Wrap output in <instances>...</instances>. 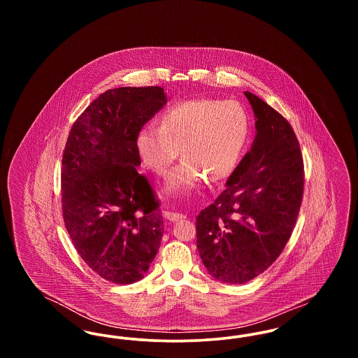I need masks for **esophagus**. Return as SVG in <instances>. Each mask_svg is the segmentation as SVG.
Returning <instances> with one entry per match:
<instances>
[{
	"instance_id": "34e87169",
	"label": "esophagus",
	"mask_w": 358,
	"mask_h": 358,
	"mask_svg": "<svg viewBox=\"0 0 358 358\" xmlns=\"http://www.w3.org/2000/svg\"><path fill=\"white\" fill-rule=\"evenodd\" d=\"M164 217L169 222H178V220H184L185 216L182 213H176V212H171V210H164Z\"/></svg>"
}]
</instances>
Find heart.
I'll return each mask as SVG.
<instances>
[{"label":"heart","instance_id":"1","mask_svg":"<svg viewBox=\"0 0 358 358\" xmlns=\"http://www.w3.org/2000/svg\"><path fill=\"white\" fill-rule=\"evenodd\" d=\"M250 136V117L236 101L190 99L166 110L159 127L145 126L136 136V154L149 171L164 176L171 171L165 193L187 197L209 178L227 180L238 168Z\"/></svg>","mask_w":358,"mask_h":358}]
</instances>
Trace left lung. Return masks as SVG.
Listing matches in <instances>:
<instances>
[{"label": "left lung", "mask_w": 358, "mask_h": 358, "mask_svg": "<svg viewBox=\"0 0 358 358\" xmlns=\"http://www.w3.org/2000/svg\"><path fill=\"white\" fill-rule=\"evenodd\" d=\"M245 96L255 115L251 149L196 219L206 271L229 285L252 280L282 254L303 194V161L289 122L255 94Z\"/></svg>", "instance_id": "left-lung-1"}]
</instances>
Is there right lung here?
<instances>
[{"label":"right lung","instance_id":"1","mask_svg":"<svg viewBox=\"0 0 358 358\" xmlns=\"http://www.w3.org/2000/svg\"><path fill=\"white\" fill-rule=\"evenodd\" d=\"M168 103L161 87H120L91 103L73 123L63 154V216L85 264L117 285L149 271L164 222L138 173L136 136Z\"/></svg>","mask_w":358,"mask_h":358}]
</instances>
